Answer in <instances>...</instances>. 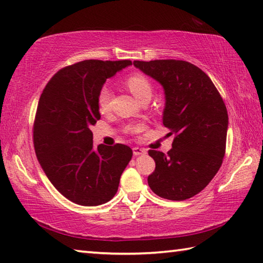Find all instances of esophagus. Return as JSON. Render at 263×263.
<instances>
[{
	"instance_id": "esophagus-1",
	"label": "esophagus",
	"mask_w": 263,
	"mask_h": 263,
	"mask_svg": "<svg viewBox=\"0 0 263 263\" xmlns=\"http://www.w3.org/2000/svg\"><path fill=\"white\" fill-rule=\"evenodd\" d=\"M132 151H133V154H135L136 156L141 155V154H146L147 153L145 148H141V147H133Z\"/></svg>"
}]
</instances>
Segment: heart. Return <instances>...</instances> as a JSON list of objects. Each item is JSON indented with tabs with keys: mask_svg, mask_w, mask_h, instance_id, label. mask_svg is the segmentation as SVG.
Masks as SVG:
<instances>
[{
	"mask_svg": "<svg viewBox=\"0 0 263 263\" xmlns=\"http://www.w3.org/2000/svg\"><path fill=\"white\" fill-rule=\"evenodd\" d=\"M126 87L130 89V92L135 95V97L141 102L142 100L146 98H151L152 95V85L145 76L135 73L128 76L125 79ZM112 99L111 90L107 86H103L101 89L99 90L98 94V104L99 108L102 111H107L110 109V103Z\"/></svg>",
	"mask_w": 263,
	"mask_h": 263,
	"instance_id": "heart-1",
	"label": "heart"
}]
</instances>
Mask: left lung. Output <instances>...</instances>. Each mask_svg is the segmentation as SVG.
<instances>
[{"label": "left lung", "instance_id": "left-lung-1", "mask_svg": "<svg viewBox=\"0 0 263 263\" xmlns=\"http://www.w3.org/2000/svg\"><path fill=\"white\" fill-rule=\"evenodd\" d=\"M136 68L164 89L163 125L175 135L164 154L148 152L155 170L148 185L161 198L181 201L206 187L226 154L228 111L221 94L201 69L186 61H135Z\"/></svg>", "mask_w": 263, "mask_h": 263}]
</instances>
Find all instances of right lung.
<instances>
[{"label":"right lung","instance_id":"1","mask_svg":"<svg viewBox=\"0 0 263 263\" xmlns=\"http://www.w3.org/2000/svg\"><path fill=\"white\" fill-rule=\"evenodd\" d=\"M128 60H86L54 74L37 104L33 142L50 183L66 199L99 206L114 198L131 161L126 145H93L90 126L101 115L98 94L108 78L131 65Z\"/></svg>","mask_w":263,"mask_h":263}]
</instances>
